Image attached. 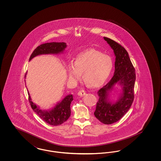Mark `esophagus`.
<instances>
[{
    "label": "esophagus",
    "mask_w": 161,
    "mask_h": 161,
    "mask_svg": "<svg viewBox=\"0 0 161 161\" xmlns=\"http://www.w3.org/2000/svg\"><path fill=\"white\" fill-rule=\"evenodd\" d=\"M86 91L84 90H80L79 92H78V95L80 97H83L86 95Z\"/></svg>",
    "instance_id": "esophagus-1"
}]
</instances>
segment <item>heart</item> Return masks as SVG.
Instances as JSON below:
<instances>
[{
    "instance_id": "1",
    "label": "heart",
    "mask_w": 161,
    "mask_h": 161,
    "mask_svg": "<svg viewBox=\"0 0 161 161\" xmlns=\"http://www.w3.org/2000/svg\"><path fill=\"white\" fill-rule=\"evenodd\" d=\"M114 66L112 58L95 49H88L76 55L74 62L68 66L70 80H78L83 72V80L89 86L98 87L109 77Z\"/></svg>"
}]
</instances>
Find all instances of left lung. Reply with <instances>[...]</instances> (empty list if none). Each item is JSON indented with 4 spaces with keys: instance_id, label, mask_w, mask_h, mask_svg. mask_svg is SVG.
<instances>
[{
    "instance_id": "left-lung-1",
    "label": "left lung",
    "mask_w": 161,
    "mask_h": 161,
    "mask_svg": "<svg viewBox=\"0 0 161 161\" xmlns=\"http://www.w3.org/2000/svg\"><path fill=\"white\" fill-rule=\"evenodd\" d=\"M104 39L114 50L115 72L110 81L97 92L99 98L94 115L100 122L111 124L122 118L131 106L136 74L125 48L110 38L104 37ZM116 85L121 87L118 92L114 91ZM114 91L117 92L116 99L111 98L112 94L114 95L112 93Z\"/></svg>"
}]
</instances>
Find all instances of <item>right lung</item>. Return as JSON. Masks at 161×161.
<instances>
[{"label":"right lung","instance_id":"add662e5","mask_svg":"<svg viewBox=\"0 0 161 161\" xmlns=\"http://www.w3.org/2000/svg\"><path fill=\"white\" fill-rule=\"evenodd\" d=\"M66 47V43L64 42H51L42 44L38 46L33 51L30 58V61L35 57L40 55L63 54ZM28 93L29 95V101L33 111L36 113L43 121L48 124L55 126L59 125L66 121L70 117L71 112L70 106L71 102L74 100L73 95H68L61 101L58 102L53 108L43 110L40 108L38 105L31 101L29 92Z\"/></svg>","mask_w":161,"mask_h":161}]
</instances>
